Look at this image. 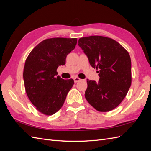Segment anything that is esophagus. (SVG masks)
Returning <instances> with one entry per match:
<instances>
[{
  "instance_id": "esophagus-1",
  "label": "esophagus",
  "mask_w": 151,
  "mask_h": 151,
  "mask_svg": "<svg viewBox=\"0 0 151 151\" xmlns=\"http://www.w3.org/2000/svg\"><path fill=\"white\" fill-rule=\"evenodd\" d=\"M74 82H75V83H77V82L80 81L81 79L80 78H79V77H74Z\"/></svg>"
}]
</instances>
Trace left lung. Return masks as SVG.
Segmentation results:
<instances>
[{
    "label": "left lung",
    "mask_w": 151,
    "mask_h": 151,
    "mask_svg": "<svg viewBox=\"0 0 151 151\" xmlns=\"http://www.w3.org/2000/svg\"><path fill=\"white\" fill-rule=\"evenodd\" d=\"M79 46L99 73L98 83L87 79L85 98L96 110L115 109L125 98L132 83L130 55L115 40L101 36L79 38Z\"/></svg>",
    "instance_id": "8db88e82"
}]
</instances>
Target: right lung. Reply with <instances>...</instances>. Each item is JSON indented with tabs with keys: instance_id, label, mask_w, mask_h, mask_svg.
<instances>
[{
	"instance_id": "right-lung-1",
	"label": "right lung",
	"mask_w": 151,
	"mask_h": 151,
	"mask_svg": "<svg viewBox=\"0 0 151 151\" xmlns=\"http://www.w3.org/2000/svg\"><path fill=\"white\" fill-rule=\"evenodd\" d=\"M77 38L46 39L32 50L23 71L25 90L30 101L40 113L52 115L64 103L74 85L72 79L64 80L57 76L59 65L76 47Z\"/></svg>"
}]
</instances>
